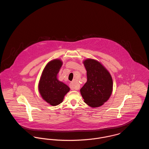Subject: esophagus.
<instances>
[{"mask_svg":"<svg viewBox=\"0 0 149 149\" xmlns=\"http://www.w3.org/2000/svg\"><path fill=\"white\" fill-rule=\"evenodd\" d=\"M75 83V81L71 82V83L70 84V88L72 90H78L79 89V87L78 86V85H76Z\"/></svg>","mask_w":149,"mask_h":149,"instance_id":"1","label":"esophagus"}]
</instances>
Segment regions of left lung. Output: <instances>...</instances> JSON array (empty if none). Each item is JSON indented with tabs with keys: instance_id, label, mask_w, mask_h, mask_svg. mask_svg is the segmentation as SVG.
I'll return each instance as SVG.
<instances>
[{
	"instance_id": "left-lung-1",
	"label": "left lung",
	"mask_w": 149,
	"mask_h": 149,
	"mask_svg": "<svg viewBox=\"0 0 149 149\" xmlns=\"http://www.w3.org/2000/svg\"><path fill=\"white\" fill-rule=\"evenodd\" d=\"M87 81L80 91L86 104L93 108L102 106L110 98L113 91L112 78L105 67L92 58L83 61Z\"/></svg>"
}]
</instances>
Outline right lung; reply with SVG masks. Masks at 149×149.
<instances>
[{
	"label": "right lung",
	"mask_w": 149,
	"mask_h": 149,
	"mask_svg": "<svg viewBox=\"0 0 149 149\" xmlns=\"http://www.w3.org/2000/svg\"><path fill=\"white\" fill-rule=\"evenodd\" d=\"M63 65L60 59H54L45 67L38 83V91L42 98L50 105L55 106L63 102L70 88L57 79V74Z\"/></svg>",
	"instance_id": "1"
}]
</instances>
